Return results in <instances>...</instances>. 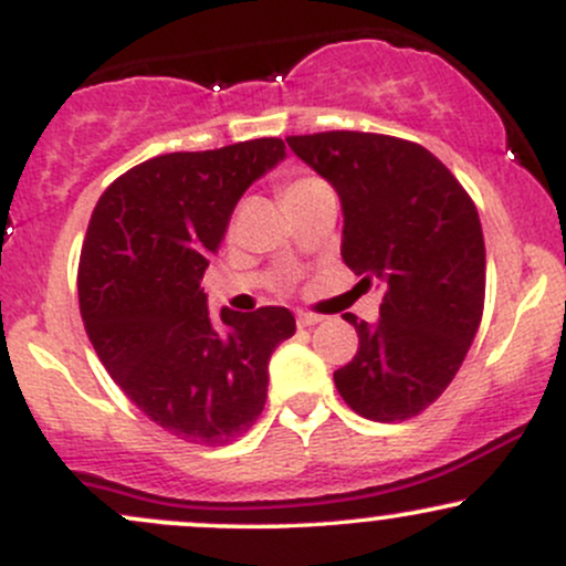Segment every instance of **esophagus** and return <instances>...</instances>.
Masks as SVG:
<instances>
[{"label":"esophagus","mask_w":566,"mask_h":566,"mask_svg":"<svg viewBox=\"0 0 566 566\" xmlns=\"http://www.w3.org/2000/svg\"><path fill=\"white\" fill-rule=\"evenodd\" d=\"M324 316L319 314H297V327H314V324H319Z\"/></svg>","instance_id":"34e87169"}]
</instances>
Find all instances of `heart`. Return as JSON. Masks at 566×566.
<instances>
[{
    "label": "heart",
    "instance_id": "b5f03b06",
    "mask_svg": "<svg viewBox=\"0 0 566 566\" xmlns=\"http://www.w3.org/2000/svg\"><path fill=\"white\" fill-rule=\"evenodd\" d=\"M319 184L322 180H316V178H295V180H290V184L282 186V197H284V201H287L292 197H297V193L308 191V188H314Z\"/></svg>",
    "mask_w": 566,
    "mask_h": 566
}]
</instances>
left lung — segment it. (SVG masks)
I'll return each instance as SVG.
<instances>
[{"label":"left lung","instance_id":"8db88e82","mask_svg":"<svg viewBox=\"0 0 566 566\" xmlns=\"http://www.w3.org/2000/svg\"><path fill=\"white\" fill-rule=\"evenodd\" d=\"M287 146L343 201V261L382 290L380 319H343L359 350L335 373L343 401L375 423L423 412L444 394L484 314L482 223L458 178L420 143L378 133L290 135Z\"/></svg>","mask_w":566,"mask_h":566}]
</instances>
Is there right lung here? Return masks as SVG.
<instances>
[{
	"label": "right lung",
	"mask_w": 566,
	"mask_h": 566,
	"mask_svg": "<svg viewBox=\"0 0 566 566\" xmlns=\"http://www.w3.org/2000/svg\"><path fill=\"white\" fill-rule=\"evenodd\" d=\"M284 140L140 161L97 199L80 255V311L97 359L148 420L191 444L220 447L255 426L269 359L295 335L279 305L210 319L199 287L210 255Z\"/></svg>",
	"instance_id": "obj_1"
}]
</instances>
